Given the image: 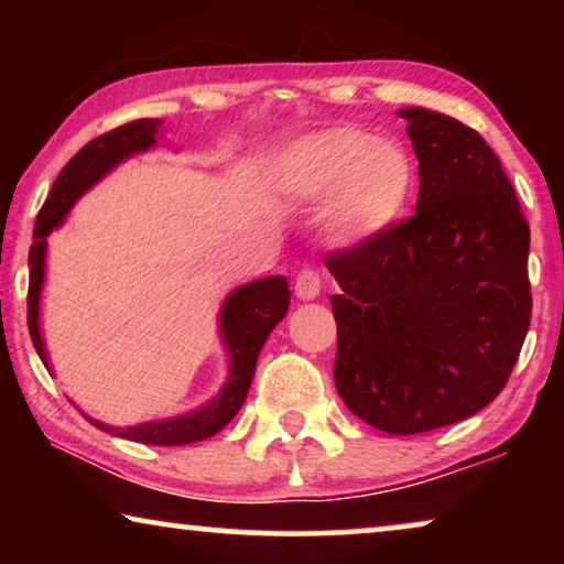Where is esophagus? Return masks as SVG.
Here are the masks:
<instances>
[{"instance_id": "esophagus-1", "label": "esophagus", "mask_w": 564, "mask_h": 564, "mask_svg": "<svg viewBox=\"0 0 564 564\" xmlns=\"http://www.w3.org/2000/svg\"><path fill=\"white\" fill-rule=\"evenodd\" d=\"M295 295L300 300H313L321 295V274L315 267H303L295 280Z\"/></svg>"}]
</instances>
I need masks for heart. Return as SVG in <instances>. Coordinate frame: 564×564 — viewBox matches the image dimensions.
<instances>
[{
	"label": "heart",
	"instance_id": "heart-1",
	"mask_svg": "<svg viewBox=\"0 0 564 564\" xmlns=\"http://www.w3.org/2000/svg\"><path fill=\"white\" fill-rule=\"evenodd\" d=\"M290 187L305 199L328 196L326 230L341 243L380 236L405 210L413 161L392 138L359 128H330L297 143L288 161Z\"/></svg>",
	"mask_w": 564,
	"mask_h": 564
}]
</instances>
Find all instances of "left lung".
Listing matches in <instances>:
<instances>
[{"instance_id":"8db88e82","label":"left lung","mask_w":564,"mask_h":564,"mask_svg":"<svg viewBox=\"0 0 564 564\" xmlns=\"http://www.w3.org/2000/svg\"><path fill=\"white\" fill-rule=\"evenodd\" d=\"M419 156L415 213L326 253L338 295L334 380L384 434L465 421L506 388L531 321L529 223L477 130L400 110Z\"/></svg>"}]
</instances>
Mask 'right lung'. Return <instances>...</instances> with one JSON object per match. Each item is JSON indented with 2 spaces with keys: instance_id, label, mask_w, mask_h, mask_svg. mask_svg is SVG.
Listing matches in <instances>:
<instances>
[{
  "instance_id": "add662e5",
  "label": "right lung",
  "mask_w": 564,
  "mask_h": 564,
  "mask_svg": "<svg viewBox=\"0 0 564 564\" xmlns=\"http://www.w3.org/2000/svg\"><path fill=\"white\" fill-rule=\"evenodd\" d=\"M156 128L159 122L151 118L126 122V126L110 130V133L97 135L89 141L68 164L61 169L58 180L53 182V189L48 199H45L41 213L35 218L33 230V246H30V282H28V328L30 338L37 357L45 361V349L41 328H37V300H41L43 288V267H45V238L56 226L64 223V215L68 207L76 203V197L84 195L99 176H105L115 164L130 156L135 151H145L149 145L156 143ZM290 305V288L284 276H267V280H257L251 284L238 288L234 295L226 300L220 313V328L226 336V344L230 349V380L218 398L210 405L199 408V411L182 415V419L172 421H153L141 423L133 429H110L105 423L91 421L95 426L110 434H118L122 438H133L141 444H156V446H182L195 444L203 438H210L234 421V415L241 411L246 395H249L253 369H257V359L261 346H264L267 336L272 328L284 318Z\"/></svg>"
}]
</instances>
